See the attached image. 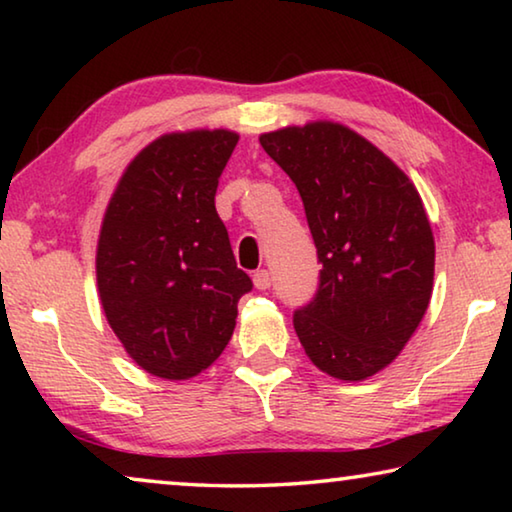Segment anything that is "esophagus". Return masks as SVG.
<instances>
[{
	"label": "esophagus",
	"mask_w": 512,
	"mask_h": 512,
	"mask_svg": "<svg viewBox=\"0 0 512 512\" xmlns=\"http://www.w3.org/2000/svg\"><path fill=\"white\" fill-rule=\"evenodd\" d=\"M253 282H255V287H257L259 291H264V289L271 287V273H268L266 268H262V271H255Z\"/></svg>",
	"instance_id": "obj_1"
}]
</instances>
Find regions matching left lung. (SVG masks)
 Listing matches in <instances>:
<instances>
[{"label":"left lung","instance_id":"8db88e82","mask_svg":"<svg viewBox=\"0 0 512 512\" xmlns=\"http://www.w3.org/2000/svg\"><path fill=\"white\" fill-rule=\"evenodd\" d=\"M259 142L296 183L323 264L316 296L293 311L302 348L336 379L372 377L429 307L436 246L418 189L377 146L329 121Z\"/></svg>","mask_w":512,"mask_h":512}]
</instances>
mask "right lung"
Instances as JSON below:
<instances>
[{"instance_id":"right-lung-1","label":"right lung","mask_w":512,"mask_h":512,"mask_svg":"<svg viewBox=\"0 0 512 512\" xmlns=\"http://www.w3.org/2000/svg\"><path fill=\"white\" fill-rule=\"evenodd\" d=\"M230 131L173 133L128 164L97 248L103 311L137 366L187 379L219 359L253 280L214 207Z\"/></svg>"}]
</instances>
